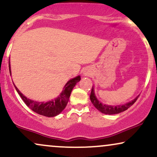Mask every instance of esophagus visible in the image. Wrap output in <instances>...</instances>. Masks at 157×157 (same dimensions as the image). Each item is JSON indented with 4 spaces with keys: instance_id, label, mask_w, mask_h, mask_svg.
<instances>
[{
    "instance_id": "esophagus-1",
    "label": "esophagus",
    "mask_w": 157,
    "mask_h": 157,
    "mask_svg": "<svg viewBox=\"0 0 157 157\" xmlns=\"http://www.w3.org/2000/svg\"><path fill=\"white\" fill-rule=\"evenodd\" d=\"M84 75H87V74H84Z\"/></svg>"
}]
</instances>
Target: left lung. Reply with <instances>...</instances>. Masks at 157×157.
<instances>
[{"instance_id":"left-lung-1","label":"left lung","mask_w":157,"mask_h":157,"mask_svg":"<svg viewBox=\"0 0 157 157\" xmlns=\"http://www.w3.org/2000/svg\"><path fill=\"white\" fill-rule=\"evenodd\" d=\"M140 95H138L137 97H135L134 100H132L131 101L127 102V103L123 104V105H105V104L102 103L101 102L99 101L98 99L97 98L96 95L94 93V86L91 89V95H90V100H91V102L96 109L100 111V112L102 113H105V114H117V113H121L122 111L127 110L128 108H130L135 102L136 101L137 98Z\"/></svg>"}]
</instances>
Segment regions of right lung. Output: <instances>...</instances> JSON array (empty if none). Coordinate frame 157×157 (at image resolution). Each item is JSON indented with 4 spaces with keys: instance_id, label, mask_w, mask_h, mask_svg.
I'll return each mask as SVG.
<instances>
[{
    "instance_id": "add662e5",
    "label": "right lung",
    "mask_w": 157,
    "mask_h": 157,
    "mask_svg": "<svg viewBox=\"0 0 157 157\" xmlns=\"http://www.w3.org/2000/svg\"><path fill=\"white\" fill-rule=\"evenodd\" d=\"M9 68H10V73L11 75V66H10V61L9 60ZM80 76H77L76 77L71 79L66 82L63 87V90L62 92L60 94L58 97H56L54 100H49L48 102H37L35 100H32L31 99L27 98L26 96L23 94L15 86L16 91L18 93L20 97L22 98L23 102L26 103V105L28 106L29 109H31L32 111H35V113L38 114L43 115V116L48 117H52L58 115L63 111L66 105H67L69 97L71 95V91L74 89L77 82L80 80Z\"/></svg>"
}]
</instances>
